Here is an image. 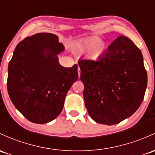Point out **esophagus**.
<instances>
[{
    "instance_id": "1",
    "label": "esophagus",
    "mask_w": 155,
    "mask_h": 155,
    "mask_svg": "<svg viewBox=\"0 0 155 155\" xmlns=\"http://www.w3.org/2000/svg\"><path fill=\"white\" fill-rule=\"evenodd\" d=\"M78 74H79V76H80L81 71H80V68H78Z\"/></svg>"
}]
</instances>
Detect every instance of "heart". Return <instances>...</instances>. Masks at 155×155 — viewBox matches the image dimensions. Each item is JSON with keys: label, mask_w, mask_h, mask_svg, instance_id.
Masks as SVG:
<instances>
[{"label": "heart", "mask_w": 155, "mask_h": 155, "mask_svg": "<svg viewBox=\"0 0 155 155\" xmlns=\"http://www.w3.org/2000/svg\"><path fill=\"white\" fill-rule=\"evenodd\" d=\"M73 49L81 53L88 52V57L91 59L97 60L103 56L106 51L107 45L105 42L101 41L100 38L94 36L76 44L73 46Z\"/></svg>", "instance_id": "b5f03b06"}]
</instances>
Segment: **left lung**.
Segmentation results:
<instances>
[{
	"label": "left lung",
	"mask_w": 155,
	"mask_h": 155,
	"mask_svg": "<svg viewBox=\"0 0 155 155\" xmlns=\"http://www.w3.org/2000/svg\"><path fill=\"white\" fill-rule=\"evenodd\" d=\"M84 105L93 120L111 125L139 108L147 87L140 50L127 37L117 38L97 61L79 60Z\"/></svg>",
	"instance_id": "1"
}]
</instances>
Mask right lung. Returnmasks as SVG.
<instances>
[{
  "mask_svg": "<svg viewBox=\"0 0 155 155\" xmlns=\"http://www.w3.org/2000/svg\"><path fill=\"white\" fill-rule=\"evenodd\" d=\"M64 50L55 34L39 32L18 44L8 66L7 91L24 117L37 124L61 114L68 91L78 79V66L64 68L58 56Z\"/></svg>",
  "mask_w": 155,
  "mask_h": 155,
  "instance_id": "add662e5",
  "label": "right lung"
}]
</instances>
